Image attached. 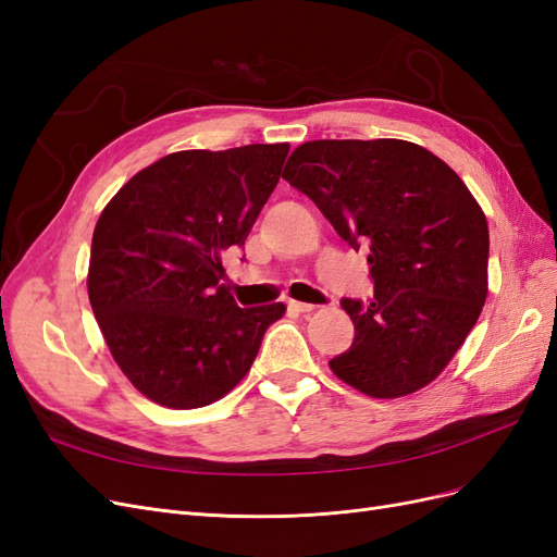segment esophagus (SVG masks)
Instances as JSON below:
<instances>
[{
  "label": "esophagus",
  "mask_w": 557,
  "mask_h": 557,
  "mask_svg": "<svg viewBox=\"0 0 557 557\" xmlns=\"http://www.w3.org/2000/svg\"><path fill=\"white\" fill-rule=\"evenodd\" d=\"M288 307L295 309V311H299V313H311V311L315 309V305H307V301H295V299L288 301Z\"/></svg>",
  "instance_id": "1"
}]
</instances>
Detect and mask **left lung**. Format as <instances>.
Segmentation results:
<instances>
[{"label": "left lung", "mask_w": 557, "mask_h": 557, "mask_svg": "<svg viewBox=\"0 0 557 557\" xmlns=\"http://www.w3.org/2000/svg\"><path fill=\"white\" fill-rule=\"evenodd\" d=\"M283 178L367 248L374 297L342 299L356 339L332 372L369 397L420 391L450 362L487 295V223L476 199L428 148L401 139H320Z\"/></svg>", "instance_id": "8db88e82"}]
</instances>
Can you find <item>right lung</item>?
<instances>
[{"instance_id":"add662e5","label":"right lung","mask_w":557,"mask_h":557,"mask_svg":"<svg viewBox=\"0 0 557 557\" xmlns=\"http://www.w3.org/2000/svg\"><path fill=\"white\" fill-rule=\"evenodd\" d=\"M288 150H181L132 176L99 215L90 305L117 367L162 407L197 409L227 395L285 311L281 301L237 307L221 285V256L244 248Z\"/></svg>"}]
</instances>
